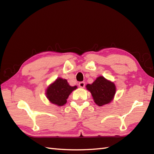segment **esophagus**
<instances>
[{
	"mask_svg": "<svg viewBox=\"0 0 154 154\" xmlns=\"http://www.w3.org/2000/svg\"><path fill=\"white\" fill-rule=\"evenodd\" d=\"M79 86L81 88H84L85 86V82H80L79 83Z\"/></svg>",
	"mask_w": 154,
	"mask_h": 154,
	"instance_id": "34e87169",
	"label": "esophagus"
}]
</instances>
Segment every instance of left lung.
I'll list each match as a JSON object with an SVG mask.
<instances>
[{"label":"left lung","instance_id":"obj_1","mask_svg":"<svg viewBox=\"0 0 154 154\" xmlns=\"http://www.w3.org/2000/svg\"><path fill=\"white\" fill-rule=\"evenodd\" d=\"M86 88L92 94L94 102L99 106L112 102L116 91L115 84L103 76L98 77L92 84H87Z\"/></svg>","mask_w":154,"mask_h":154}]
</instances>
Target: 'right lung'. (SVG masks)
<instances>
[{"label":"right lung","instance_id":"right-lung-1","mask_svg":"<svg viewBox=\"0 0 154 154\" xmlns=\"http://www.w3.org/2000/svg\"><path fill=\"white\" fill-rule=\"evenodd\" d=\"M77 88L76 85L70 86L66 79L58 77L48 87L45 91V95L51 103L61 106L66 104L69 94Z\"/></svg>","mask_w":154,"mask_h":154}]
</instances>
